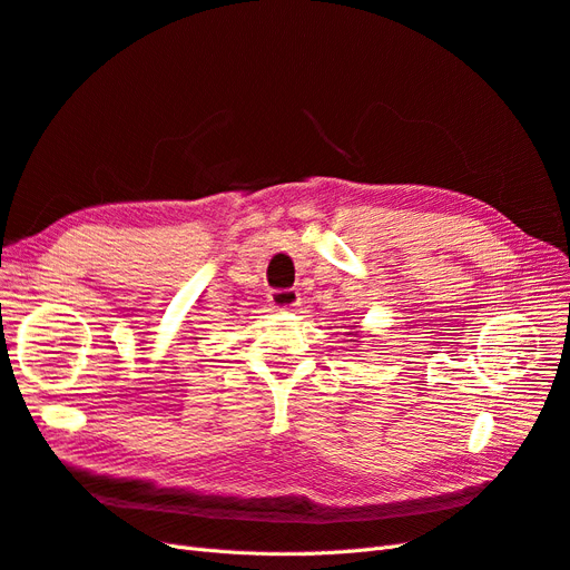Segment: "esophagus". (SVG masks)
Wrapping results in <instances>:
<instances>
[{
	"mask_svg": "<svg viewBox=\"0 0 570 570\" xmlns=\"http://www.w3.org/2000/svg\"><path fill=\"white\" fill-rule=\"evenodd\" d=\"M298 291H291V288H276L269 294V303L272 307H276V311H291V307L298 305Z\"/></svg>",
	"mask_w": 570,
	"mask_h": 570,
	"instance_id": "obj_1",
	"label": "esophagus"
}]
</instances>
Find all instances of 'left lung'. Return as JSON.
Segmentation results:
<instances>
[{"instance_id": "8db88e82", "label": "left lung", "mask_w": 570, "mask_h": 570, "mask_svg": "<svg viewBox=\"0 0 570 570\" xmlns=\"http://www.w3.org/2000/svg\"><path fill=\"white\" fill-rule=\"evenodd\" d=\"M348 334H351V336H357V332H348Z\"/></svg>"}]
</instances>
